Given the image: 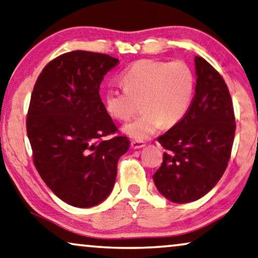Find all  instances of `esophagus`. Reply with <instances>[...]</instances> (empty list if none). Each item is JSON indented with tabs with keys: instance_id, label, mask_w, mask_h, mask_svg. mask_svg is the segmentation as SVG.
<instances>
[{
	"instance_id": "1",
	"label": "esophagus",
	"mask_w": 258,
	"mask_h": 258,
	"mask_svg": "<svg viewBox=\"0 0 258 258\" xmlns=\"http://www.w3.org/2000/svg\"><path fill=\"white\" fill-rule=\"evenodd\" d=\"M131 146H132L133 149H139V148L145 147L146 144L144 141H134L133 140L132 142H131Z\"/></svg>"
}]
</instances>
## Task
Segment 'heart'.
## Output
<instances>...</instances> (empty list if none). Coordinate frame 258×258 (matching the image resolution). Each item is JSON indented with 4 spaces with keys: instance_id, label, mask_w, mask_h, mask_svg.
<instances>
[{
    "instance_id": "heart-1",
    "label": "heart",
    "mask_w": 258,
    "mask_h": 258,
    "mask_svg": "<svg viewBox=\"0 0 258 258\" xmlns=\"http://www.w3.org/2000/svg\"><path fill=\"white\" fill-rule=\"evenodd\" d=\"M124 88L110 86L104 94L107 112L118 120L134 116L142 99L144 113L122 131L136 140H146L157 130L177 125L194 102L196 76L184 61L142 59L122 72Z\"/></svg>"
}]
</instances>
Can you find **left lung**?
I'll return each mask as SVG.
<instances>
[{
	"mask_svg": "<svg viewBox=\"0 0 258 258\" xmlns=\"http://www.w3.org/2000/svg\"><path fill=\"white\" fill-rule=\"evenodd\" d=\"M197 84L194 102L182 121L157 138L166 149L154 183L172 203L205 196L222 177L232 153L235 116L222 76L201 56L195 57Z\"/></svg>",
	"mask_w": 258,
	"mask_h": 258,
	"instance_id": "obj_1",
	"label": "left lung"
}]
</instances>
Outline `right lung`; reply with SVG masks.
I'll use <instances>...</instances> for the list:
<instances>
[{"instance_id": "1", "label": "right lung", "mask_w": 258, "mask_h": 258, "mask_svg": "<svg viewBox=\"0 0 258 258\" xmlns=\"http://www.w3.org/2000/svg\"><path fill=\"white\" fill-rule=\"evenodd\" d=\"M119 60L73 51L46 64L33 87L26 118L34 167L61 201L91 207L110 195L127 137L118 132L99 96V86Z\"/></svg>"}]
</instances>
